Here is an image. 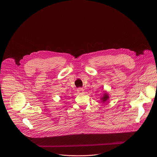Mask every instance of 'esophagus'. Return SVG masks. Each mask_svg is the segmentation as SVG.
I'll return each instance as SVG.
<instances>
[{
	"label": "esophagus",
	"mask_w": 157,
	"mask_h": 157,
	"mask_svg": "<svg viewBox=\"0 0 157 157\" xmlns=\"http://www.w3.org/2000/svg\"><path fill=\"white\" fill-rule=\"evenodd\" d=\"M77 92L78 94H84V89L83 88H78L77 90Z\"/></svg>",
	"instance_id": "esophagus-1"
}]
</instances>
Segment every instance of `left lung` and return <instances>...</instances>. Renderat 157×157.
<instances>
[{"instance_id": "obj_1", "label": "left lung", "mask_w": 157, "mask_h": 157, "mask_svg": "<svg viewBox=\"0 0 157 157\" xmlns=\"http://www.w3.org/2000/svg\"><path fill=\"white\" fill-rule=\"evenodd\" d=\"M109 99V94L106 91H104L103 96H101V101L103 104H105V102H108Z\"/></svg>"}]
</instances>
